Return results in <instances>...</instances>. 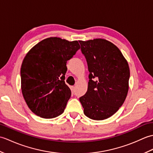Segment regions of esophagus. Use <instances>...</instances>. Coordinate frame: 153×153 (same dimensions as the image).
<instances>
[{
	"label": "esophagus",
	"instance_id": "esophagus-1",
	"mask_svg": "<svg viewBox=\"0 0 153 153\" xmlns=\"http://www.w3.org/2000/svg\"><path fill=\"white\" fill-rule=\"evenodd\" d=\"M71 93H75V90H76V87H71Z\"/></svg>",
	"mask_w": 153,
	"mask_h": 153
}]
</instances>
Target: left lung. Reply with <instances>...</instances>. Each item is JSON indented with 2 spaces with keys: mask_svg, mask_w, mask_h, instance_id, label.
Wrapping results in <instances>:
<instances>
[{
  "mask_svg": "<svg viewBox=\"0 0 153 153\" xmlns=\"http://www.w3.org/2000/svg\"><path fill=\"white\" fill-rule=\"evenodd\" d=\"M79 42L89 71L87 91L79 101L88 118L105 120L118 111L128 95V63L119 48L106 39Z\"/></svg>",
  "mask_w": 153,
  "mask_h": 153,
  "instance_id": "obj_1",
  "label": "left lung"
}]
</instances>
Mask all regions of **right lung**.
<instances>
[{"mask_svg": "<svg viewBox=\"0 0 153 153\" xmlns=\"http://www.w3.org/2000/svg\"><path fill=\"white\" fill-rule=\"evenodd\" d=\"M79 48L77 41L49 37L25 55L20 71L22 92L35 114L53 118L64 112L71 96L64 82L66 63Z\"/></svg>", "mask_w": 153, "mask_h": 153, "instance_id": "right-lung-1", "label": "right lung"}]
</instances>
